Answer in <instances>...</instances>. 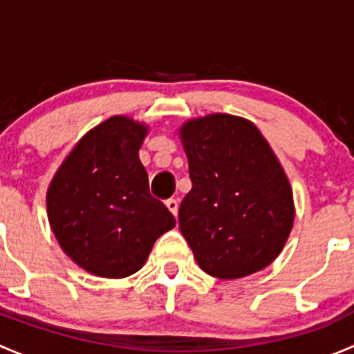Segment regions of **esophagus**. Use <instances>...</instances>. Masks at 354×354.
Listing matches in <instances>:
<instances>
[{"mask_svg": "<svg viewBox=\"0 0 354 354\" xmlns=\"http://www.w3.org/2000/svg\"><path fill=\"white\" fill-rule=\"evenodd\" d=\"M166 207H167V210H169V212L173 214L174 217L178 216V200H174V198L166 200Z\"/></svg>", "mask_w": 354, "mask_h": 354, "instance_id": "esophagus-1", "label": "esophagus"}]
</instances>
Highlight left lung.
Here are the masks:
<instances>
[{
  "label": "left lung",
  "instance_id": "8db88e82",
  "mask_svg": "<svg viewBox=\"0 0 354 354\" xmlns=\"http://www.w3.org/2000/svg\"><path fill=\"white\" fill-rule=\"evenodd\" d=\"M192 190L180 205V230L203 272L240 279L266 269L295 223L289 180L250 120L212 113L178 130Z\"/></svg>",
  "mask_w": 354,
  "mask_h": 354
}]
</instances>
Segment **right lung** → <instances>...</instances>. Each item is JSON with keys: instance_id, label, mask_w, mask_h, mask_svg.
<instances>
[{"instance_id": "1", "label": "right lung", "mask_w": 354, "mask_h": 354, "mask_svg": "<svg viewBox=\"0 0 354 354\" xmlns=\"http://www.w3.org/2000/svg\"><path fill=\"white\" fill-rule=\"evenodd\" d=\"M147 133V124L133 118H108L75 144L49 183V226L63 252L88 274L131 276L176 224L149 194L138 157Z\"/></svg>"}]
</instances>
